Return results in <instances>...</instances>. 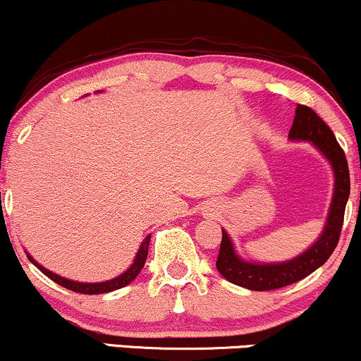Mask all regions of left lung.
I'll return each mask as SVG.
<instances>
[{"label": "left lung", "mask_w": 361, "mask_h": 361, "mask_svg": "<svg viewBox=\"0 0 361 361\" xmlns=\"http://www.w3.org/2000/svg\"><path fill=\"white\" fill-rule=\"evenodd\" d=\"M288 137L290 140H309L329 161L334 173L333 198H331L324 231L319 235L317 241L297 258L283 261V263H251V261L243 259L234 251V244L229 234L222 229L221 250H219L215 267L231 283L256 290V292H267V290L295 283L316 271L329 259L334 247L338 246L346 202L350 197V169H348L345 151L338 144L333 130L326 126L324 120L319 117L316 111L305 105H297L295 118H293Z\"/></svg>", "instance_id": "8db88e82"}]
</instances>
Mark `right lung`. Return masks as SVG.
<instances>
[{"mask_svg":"<svg viewBox=\"0 0 361 361\" xmlns=\"http://www.w3.org/2000/svg\"><path fill=\"white\" fill-rule=\"evenodd\" d=\"M149 241H151V235H146V239H144V241L140 243L137 255H135V258H134V263L130 264V268H128L127 271H123L122 275L117 276V279L100 281V283H82V281L68 280V279H64V276H59V275H56V273L49 271L47 268L42 267V264L37 263V261L32 258V256L28 255V252H27V256H28V259H30L32 263H34L35 267L39 268V270L42 271L45 276H49V279H51L52 281H56V283L61 285V287L73 290V292L86 293V295H94V293L114 292V290L126 287V285L130 283L132 280H135V276L139 275L140 270H142V268H144V263H146L147 251H149Z\"/></svg>","mask_w":361,"mask_h":361,"instance_id":"1","label":"right lung"}]
</instances>
